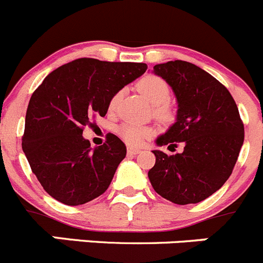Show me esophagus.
<instances>
[{
    "label": "esophagus",
    "mask_w": 263,
    "mask_h": 263,
    "mask_svg": "<svg viewBox=\"0 0 263 263\" xmlns=\"http://www.w3.org/2000/svg\"><path fill=\"white\" fill-rule=\"evenodd\" d=\"M127 153H128V154H132V156H135V154H139V153H140V149H136V148H128V149H127Z\"/></svg>",
    "instance_id": "34e87169"
}]
</instances>
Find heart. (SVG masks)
<instances>
[{
	"mask_svg": "<svg viewBox=\"0 0 263 263\" xmlns=\"http://www.w3.org/2000/svg\"><path fill=\"white\" fill-rule=\"evenodd\" d=\"M137 88L149 101L154 105V115L161 120L171 118V107L167 101L170 98V87L162 78L157 75H145L137 82ZM122 97V90H118L111 96L109 101V109L114 110ZM118 134L128 145L136 146L143 144L144 140L153 135V128L139 123L126 122L118 127Z\"/></svg>",
	"mask_w": 263,
	"mask_h": 263,
	"instance_id": "b5f03b06",
	"label": "heart"
}]
</instances>
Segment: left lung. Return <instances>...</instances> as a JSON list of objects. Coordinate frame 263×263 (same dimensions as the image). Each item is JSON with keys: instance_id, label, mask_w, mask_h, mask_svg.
<instances>
[{"instance_id": "8db88e82", "label": "left lung", "mask_w": 263, "mask_h": 263, "mask_svg": "<svg viewBox=\"0 0 263 263\" xmlns=\"http://www.w3.org/2000/svg\"><path fill=\"white\" fill-rule=\"evenodd\" d=\"M153 72L173 88L176 122L157 145L184 144L173 156L153 151L156 165L148 176L159 196L178 205L197 203L227 181L244 143V124L236 102L214 76L193 63L170 61Z\"/></svg>"}]
</instances>
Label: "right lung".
<instances>
[{
  "instance_id": "add662e5",
  "label": "right lung",
  "mask_w": 263,
  "mask_h": 263,
  "mask_svg": "<svg viewBox=\"0 0 263 263\" xmlns=\"http://www.w3.org/2000/svg\"><path fill=\"white\" fill-rule=\"evenodd\" d=\"M148 66L79 58L49 73L29 100L22 148L44 190L65 205L89 202L109 188L127 149L112 134L90 148V119L105 117L115 92Z\"/></svg>"
}]
</instances>
